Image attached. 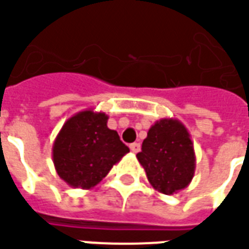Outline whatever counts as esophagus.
Returning a JSON list of instances; mask_svg holds the SVG:
<instances>
[{
	"mask_svg": "<svg viewBox=\"0 0 249 249\" xmlns=\"http://www.w3.org/2000/svg\"><path fill=\"white\" fill-rule=\"evenodd\" d=\"M129 148H131V151L133 154H136L140 151V143H132L131 146H129Z\"/></svg>",
	"mask_w": 249,
	"mask_h": 249,
	"instance_id": "34e87169",
	"label": "esophagus"
}]
</instances>
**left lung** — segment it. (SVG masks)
Instances as JSON below:
<instances>
[{
  "label": "left lung",
  "mask_w": 249,
  "mask_h": 249,
  "mask_svg": "<svg viewBox=\"0 0 249 249\" xmlns=\"http://www.w3.org/2000/svg\"><path fill=\"white\" fill-rule=\"evenodd\" d=\"M138 160L147 178L160 194L173 195L187 188L196 167L194 143L177 118H162L148 129Z\"/></svg>",
  "instance_id": "obj_1"
}]
</instances>
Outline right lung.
<instances>
[{"instance_id":"obj_1","label":"right lung","mask_w":249,"mask_h":249,"mask_svg":"<svg viewBox=\"0 0 249 249\" xmlns=\"http://www.w3.org/2000/svg\"><path fill=\"white\" fill-rule=\"evenodd\" d=\"M107 120L109 116L94 109L79 111L68 118L54 140L55 172L72 188H94L129 153L117 132L107 128Z\"/></svg>"}]
</instances>
